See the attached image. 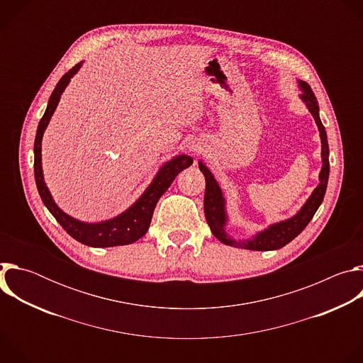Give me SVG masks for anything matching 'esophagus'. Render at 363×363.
Segmentation results:
<instances>
[{
    "mask_svg": "<svg viewBox=\"0 0 363 363\" xmlns=\"http://www.w3.org/2000/svg\"><path fill=\"white\" fill-rule=\"evenodd\" d=\"M189 149H191V152H192L194 155H199V153H201V150H202V147H201V146H198V145H192Z\"/></svg>",
    "mask_w": 363,
    "mask_h": 363,
    "instance_id": "esophagus-1",
    "label": "esophagus"
}]
</instances>
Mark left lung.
Returning <instances> with one entry per match:
<instances>
[{
    "label": "left lung",
    "instance_id": "1",
    "mask_svg": "<svg viewBox=\"0 0 363 363\" xmlns=\"http://www.w3.org/2000/svg\"><path fill=\"white\" fill-rule=\"evenodd\" d=\"M298 87L301 89L300 99L304 101L308 112L315 118V122L318 125V129L320 132V140H322V171L319 174V185L315 188L312 195L304 202V205L300 208V211L293 216L291 218H287L284 221L272 224L266 230L255 234L252 238L248 240H235L230 237L225 231V224L228 221L227 211H225V198L223 195V191L216 181L211 171L206 168L202 161H199V169L205 177V195H203V213L206 223H208L213 234L224 244L237 247V248H247L254 251H272L279 250L289 244L293 238H296L310 223L316 214L318 208L320 206L325 192L328 188V179H329V145H328V135L325 130V126L319 116V105L315 93L310 89V86L306 82L298 80Z\"/></svg>",
    "mask_w": 363,
    "mask_h": 363
}]
</instances>
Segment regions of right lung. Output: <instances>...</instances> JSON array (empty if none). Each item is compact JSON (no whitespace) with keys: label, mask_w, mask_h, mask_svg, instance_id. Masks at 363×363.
<instances>
[{"label":"right lung","mask_w":363,"mask_h":363,"mask_svg":"<svg viewBox=\"0 0 363 363\" xmlns=\"http://www.w3.org/2000/svg\"><path fill=\"white\" fill-rule=\"evenodd\" d=\"M80 67L82 63L76 65L59 80L56 89L48 99L47 109L38 123L34 140V177L37 189L41 196V201L44 202L51 216L57 220V223L66 230L69 235H72L79 242L89 247H116L132 244L146 234L157 202L169 188L175 177L181 171L192 165V158L188 157V155H178L174 160L164 164V167H161L157 177L153 178V181L146 188V191L139 196V199L132 206H129L125 213L119 214L115 218L100 223H83L63 213L55 202L53 196H51L44 182L41 167V140L44 130L59 105L62 93L65 91V89L70 83V79L79 72Z\"/></svg>","instance_id":"1"}]
</instances>
